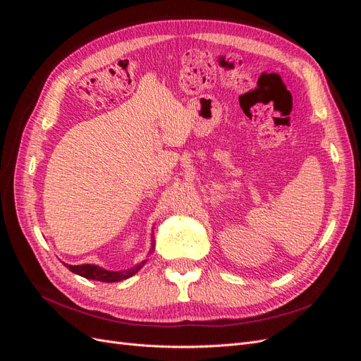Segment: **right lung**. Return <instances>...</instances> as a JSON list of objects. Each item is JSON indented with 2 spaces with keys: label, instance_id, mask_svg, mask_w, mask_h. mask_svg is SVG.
Returning <instances> with one entry per match:
<instances>
[{
  "label": "right lung",
  "instance_id": "add662e5",
  "mask_svg": "<svg viewBox=\"0 0 361 361\" xmlns=\"http://www.w3.org/2000/svg\"><path fill=\"white\" fill-rule=\"evenodd\" d=\"M145 262H140V264L134 268L126 269V271H106L104 268H99L96 265H66L72 272L78 274L84 279L89 280H97V281H105V283H114V281H120L129 279L130 276H134L135 272L145 265Z\"/></svg>",
  "mask_w": 361,
  "mask_h": 361
}]
</instances>
